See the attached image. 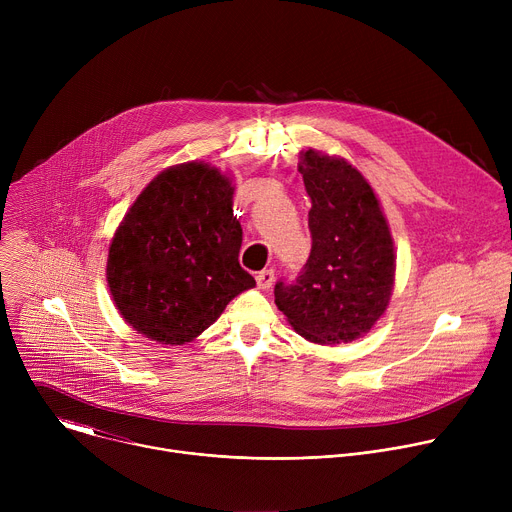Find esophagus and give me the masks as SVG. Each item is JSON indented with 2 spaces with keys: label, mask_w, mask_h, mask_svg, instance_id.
<instances>
[{
  "label": "esophagus",
  "mask_w": 512,
  "mask_h": 512,
  "mask_svg": "<svg viewBox=\"0 0 512 512\" xmlns=\"http://www.w3.org/2000/svg\"><path fill=\"white\" fill-rule=\"evenodd\" d=\"M273 281H275V271L273 269H263V271L257 273V285L261 289H269L273 285Z\"/></svg>",
  "instance_id": "1"
}]
</instances>
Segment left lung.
Listing matches in <instances>:
<instances>
[{"mask_svg": "<svg viewBox=\"0 0 512 512\" xmlns=\"http://www.w3.org/2000/svg\"><path fill=\"white\" fill-rule=\"evenodd\" d=\"M302 160L312 198V251L294 279L275 283V304L304 338L350 342L387 310L395 277L393 239L373 188L356 168L314 150Z\"/></svg>", "mask_w": 512, "mask_h": 512, "instance_id": "1", "label": "left lung"}]
</instances>
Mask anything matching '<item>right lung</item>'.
Returning a JSON list of instances; mask_svg holds the SVG:
<instances>
[{"label": "right lung", "instance_id": "1", "mask_svg": "<svg viewBox=\"0 0 512 512\" xmlns=\"http://www.w3.org/2000/svg\"><path fill=\"white\" fill-rule=\"evenodd\" d=\"M241 243L229 178L196 162L162 172L137 196L109 247L117 310L156 342H190L255 285L239 263Z\"/></svg>", "mask_w": 512, "mask_h": 512}]
</instances>
